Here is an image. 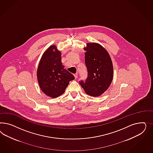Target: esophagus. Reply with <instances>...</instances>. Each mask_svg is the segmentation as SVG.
Returning a JSON list of instances; mask_svg holds the SVG:
<instances>
[{
  "instance_id": "34e87169",
  "label": "esophagus",
  "mask_w": 153,
  "mask_h": 153,
  "mask_svg": "<svg viewBox=\"0 0 153 153\" xmlns=\"http://www.w3.org/2000/svg\"><path fill=\"white\" fill-rule=\"evenodd\" d=\"M74 77H75V79H77V77H78V74H74Z\"/></svg>"
}]
</instances>
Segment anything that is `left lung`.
<instances>
[{
    "label": "left lung",
    "instance_id": "8db88e82",
    "mask_svg": "<svg viewBox=\"0 0 153 153\" xmlns=\"http://www.w3.org/2000/svg\"><path fill=\"white\" fill-rule=\"evenodd\" d=\"M84 50L88 77L85 81L81 80L79 83L88 95L99 97L107 90L113 78L111 58L108 51L97 43H88Z\"/></svg>",
    "mask_w": 153,
    "mask_h": 153
}]
</instances>
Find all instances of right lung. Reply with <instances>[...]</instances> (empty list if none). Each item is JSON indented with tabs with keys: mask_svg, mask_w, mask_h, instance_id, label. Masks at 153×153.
<instances>
[{
	"mask_svg": "<svg viewBox=\"0 0 153 153\" xmlns=\"http://www.w3.org/2000/svg\"><path fill=\"white\" fill-rule=\"evenodd\" d=\"M37 81L42 91L48 97L56 98L63 94L74 76L62 65L61 53L55 45L44 52L37 71Z\"/></svg>",
	"mask_w": 153,
	"mask_h": 153,
	"instance_id": "add662e5",
	"label": "right lung"
}]
</instances>
